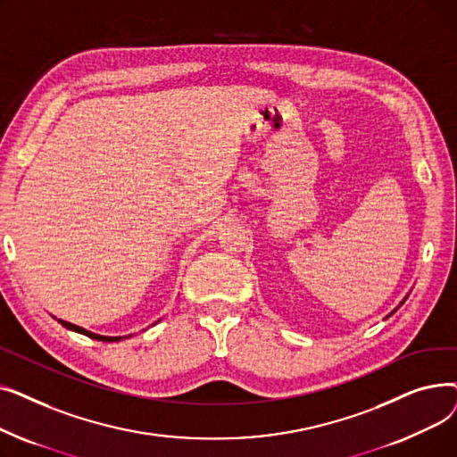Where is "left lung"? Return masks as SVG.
<instances>
[{
    "instance_id": "1",
    "label": "left lung",
    "mask_w": 457,
    "mask_h": 457,
    "mask_svg": "<svg viewBox=\"0 0 457 457\" xmlns=\"http://www.w3.org/2000/svg\"><path fill=\"white\" fill-rule=\"evenodd\" d=\"M405 300H407V296H405V298H403V300H402V302H400V303H398V305H396V307H395V309H393V311H391V313H389V315H387V317H386V319H389V317H391V315H393V313H396V311H398V307H400V305H402V303H403V302H405Z\"/></svg>"
}]
</instances>
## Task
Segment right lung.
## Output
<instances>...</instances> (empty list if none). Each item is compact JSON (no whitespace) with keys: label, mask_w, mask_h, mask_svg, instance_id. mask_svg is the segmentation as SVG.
I'll list each match as a JSON object with an SVG mask.
<instances>
[{"label":"right lung","mask_w":457,"mask_h":457,"mask_svg":"<svg viewBox=\"0 0 457 457\" xmlns=\"http://www.w3.org/2000/svg\"><path fill=\"white\" fill-rule=\"evenodd\" d=\"M54 317V315H52ZM55 319V317H54ZM55 320H59L66 329H70V331H76V333H81V335H87V337H90V339H94V341H104V343H118V341H122V339H129L131 335H120V337H109V335H98V333H92V331H88V329H85V328H81V326H76V324H71V322H66V320H61V319H55ZM159 322V320H157ZM155 322V324H157ZM154 326V324H152Z\"/></svg>","instance_id":"right-lung-1"}]
</instances>
